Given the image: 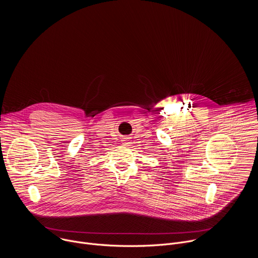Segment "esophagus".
<instances>
[{
  "mask_svg": "<svg viewBox=\"0 0 258 258\" xmlns=\"http://www.w3.org/2000/svg\"><path fill=\"white\" fill-rule=\"evenodd\" d=\"M128 143H130V142H128V140H127V139H125V140H123V144H124V145H127V144H128Z\"/></svg>",
  "mask_w": 258,
  "mask_h": 258,
  "instance_id": "esophagus-1",
  "label": "esophagus"
}]
</instances>
